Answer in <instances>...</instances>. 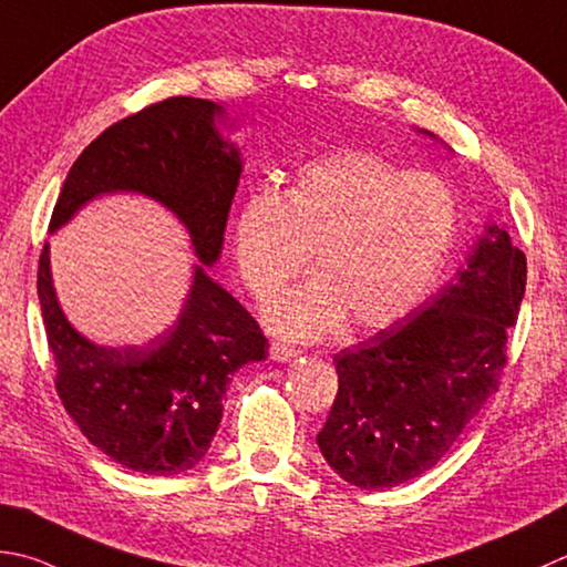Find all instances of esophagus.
Listing matches in <instances>:
<instances>
[{"label":"esophagus","mask_w":567,"mask_h":567,"mask_svg":"<svg viewBox=\"0 0 567 567\" xmlns=\"http://www.w3.org/2000/svg\"><path fill=\"white\" fill-rule=\"evenodd\" d=\"M297 357H299V349L287 347V343H280V341L270 343V359L272 361H292Z\"/></svg>","instance_id":"obj_1"}]
</instances>
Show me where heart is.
I'll use <instances>...</instances> for the list:
<instances>
[{
    "mask_svg": "<svg viewBox=\"0 0 567 567\" xmlns=\"http://www.w3.org/2000/svg\"><path fill=\"white\" fill-rule=\"evenodd\" d=\"M460 206L432 174L347 150L305 164L295 184L238 204L233 250L248 290L268 299L315 258L317 277L268 305L277 334L317 341L347 321L398 324L423 302L457 236Z\"/></svg>",
    "mask_w": 567,
    "mask_h": 567,
    "instance_id": "b5f03b06",
    "label": "heart"
}]
</instances>
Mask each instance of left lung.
<instances>
[{"mask_svg":"<svg viewBox=\"0 0 567 567\" xmlns=\"http://www.w3.org/2000/svg\"><path fill=\"white\" fill-rule=\"evenodd\" d=\"M524 292L526 255L484 224L452 280L403 327L337 353L339 393L317 435L329 467L369 492L435 467L496 393Z\"/></svg>","mask_w":567,"mask_h":567,"instance_id":"8db88e82","label":"left lung"}]
</instances>
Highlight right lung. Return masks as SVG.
Returning <instances> with one entry per match:
<instances>
[{"mask_svg": "<svg viewBox=\"0 0 567 567\" xmlns=\"http://www.w3.org/2000/svg\"><path fill=\"white\" fill-rule=\"evenodd\" d=\"M214 100L169 97L107 127L71 166L49 233L97 196L137 194L179 220L196 255L192 285L169 329L147 343L105 347L63 315L51 246L39 260V302L55 361V391L83 435L122 467L154 476L194 470L224 417L240 365L268 359V339L208 268L220 258L243 154Z\"/></svg>", "mask_w": 567, "mask_h": 567, "instance_id": "add662e5", "label": "right lung"}]
</instances>
